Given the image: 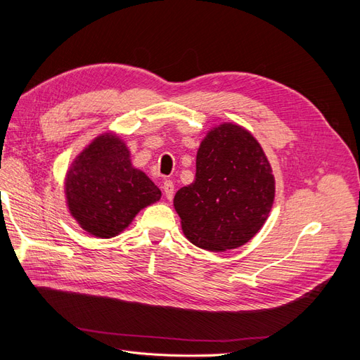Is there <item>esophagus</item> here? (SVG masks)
I'll list each match as a JSON object with an SVG mask.
<instances>
[{"label": "esophagus", "mask_w": 360, "mask_h": 360, "mask_svg": "<svg viewBox=\"0 0 360 360\" xmlns=\"http://www.w3.org/2000/svg\"><path fill=\"white\" fill-rule=\"evenodd\" d=\"M163 193H165L167 200H172L174 197V183L171 180H167L163 183Z\"/></svg>", "instance_id": "1"}]
</instances>
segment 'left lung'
I'll return each instance as SVG.
<instances>
[{"label": "left lung", "instance_id": "8db88e82", "mask_svg": "<svg viewBox=\"0 0 360 360\" xmlns=\"http://www.w3.org/2000/svg\"><path fill=\"white\" fill-rule=\"evenodd\" d=\"M274 200L275 177L258 141L246 129L224 123L202 139L195 181L177 191L174 207L189 242L222 252L261 230Z\"/></svg>", "mask_w": 360, "mask_h": 360}]
</instances>
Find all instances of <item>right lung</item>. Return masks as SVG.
Masks as SVG:
<instances>
[{"label":"right lung","instance_id":"1","mask_svg":"<svg viewBox=\"0 0 360 360\" xmlns=\"http://www.w3.org/2000/svg\"><path fill=\"white\" fill-rule=\"evenodd\" d=\"M64 189L76 222L101 238L126 230L141 209L162 195L146 172L132 167L126 144L112 132L97 136L72 162Z\"/></svg>","mask_w":360,"mask_h":360}]
</instances>
